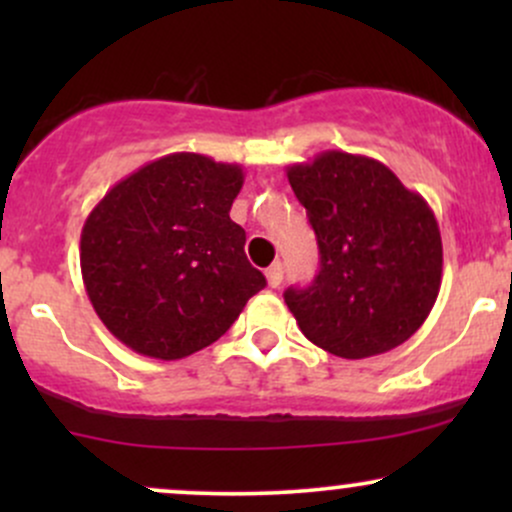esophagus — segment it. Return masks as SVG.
I'll return each instance as SVG.
<instances>
[{
  "instance_id": "obj_1",
  "label": "esophagus",
  "mask_w": 512,
  "mask_h": 512,
  "mask_svg": "<svg viewBox=\"0 0 512 512\" xmlns=\"http://www.w3.org/2000/svg\"><path fill=\"white\" fill-rule=\"evenodd\" d=\"M264 274H267V284L272 286V289H276V286L281 284V279H284V264L274 262Z\"/></svg>"
}]
</instances>
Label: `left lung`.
I'll list each match as a JSON object with an SVG mask.
<instances>
[{
    "label": "left lung",
    "instance_id": "8db88e82",
    "mask_svg": "<svg viewBox=\"0 0 512 512\" xmlns=\"http://www.w3.org/2000/svg\"><path fill=\"white\" fill-rule=\"evenodd\" d=\"M320 248V272L284 301L305 337L342 358L404 344L440 291L443 243L419 192L368 156L322 151L286 170Z\"/></svg>",
    "mask_w": 512,
    "mask_h": 512
}]
</instances>
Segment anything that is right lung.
Returning <instances> with one entry per match:
<instances>
[{"label": "right lung", "instance_id": "1", "mask_svg": "<svg viewBox=\"0 0 512 512\" xmlns=\"http://www.w3.org/2000/svg\"><path fill=\"white\" fill-rule=\"evenodd\" d=\"M238 163L168 154L110 187L81 228L93 310L137 354L178 361L214 344L267 286L231 221Z\"/></svg>", "mask_w": 512, "mask_h": 512}]
</instances>
